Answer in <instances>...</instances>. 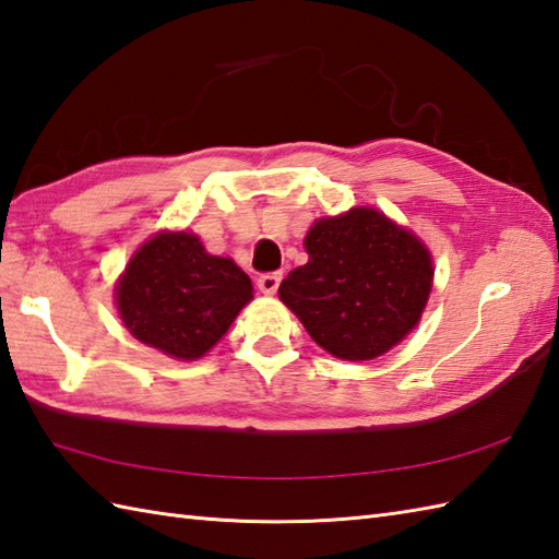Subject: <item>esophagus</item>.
Here are the masks:
<instances>
[{
  "mask_svg": "<svg viewBox=\"0 0 559 559\" xmlns=\"http://www.w3.org/2000/svg\"><path fill=\"white\" fill-rule=\"evenodd\" d=\"M281 273H261L259 276V281H257V286H259V290L264 293V295H273L278 290V286H281Z\"/></svg>",
  "mask_w": 559,
  "mask_h": 559,
  "instance_id": "34e87169",
  "label": "esophagus"
}]
</instances>
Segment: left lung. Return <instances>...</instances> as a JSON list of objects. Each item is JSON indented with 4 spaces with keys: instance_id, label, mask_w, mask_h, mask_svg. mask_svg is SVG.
Listing matches in <instances>:
<instances>
[{
    "instance_id": "left-lung-1",
    "label": "left lung",
    "mask_w": 559,
    "mask_h": 559,
    "mask_svg": "<svg viewBox=\"0 0 559 559\" xmlns=\"http://www.w3.org/2000/svg\"><path fill=\"white\" fill-rule=\"evenodd\" d=\"M307 264L281 283L283 305L341 360H372L420 322L432 257L411 230L374 209L319 218L305 237Z\"/></svg>"
}]
</instances>
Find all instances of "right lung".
Segmentation results:
<instances>
[{
    "instance_id": "obj_1",
    "label": "right lung",
    "mask_w": 559,
    "mask_h": 559,
    "mask_svg": "<svg viewBox=\"0 0 559 559\" xmlns=\"http://www.w3.org/2000/svg\"><path fill=\"white\" fill-rule=\"evenodd\" d=\"M252 300V281L233 259L209 254L192 233H158L117 281L124 326L177 360L206 355Z\"/></svg>"
}]
</instances>
